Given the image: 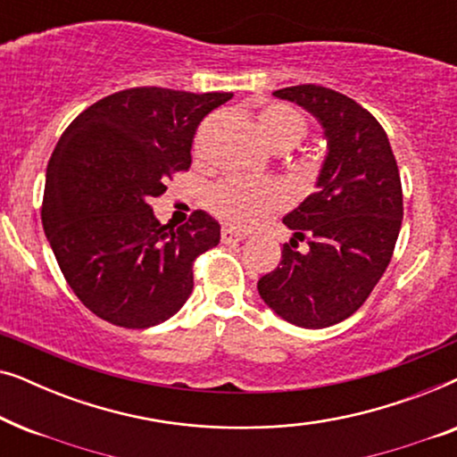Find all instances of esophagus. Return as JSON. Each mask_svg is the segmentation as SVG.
I'll return each instance as SVG.
<instances>
[{"mask_svg": "<svg viewBox=\"0 0 457 457\" xmlns=\"http://www.w3.org/2000/svg\"><path fill=\"white\" fill-rule=\"evenodd\" d=\"M220 237H222V243H237V241L245 239L247 233H243V230L235 228V227H222Z\"/></svg>", "mask_w": 457, "mask_h": 457, "instance_id": "obj_1", "label": "esophagus"}]
</instances>
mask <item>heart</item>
<instances>
[{"mask_svg":"<svg viewBox=\"0 0 457 457\" xmlns=\"http://www.w3.org/2000/svg\"><path fill=\"white\" fill-rule=\"evenodd\" d=\"M258 127L272 147H287L308 133V118L287 104H268L258 112ZM202 141H197V149ZM289 191L278 180H252L228 177L216 183L208 193V204L224 220L255 227L274 212L287 208Z\"/></svg>","mask_w":457,"mask_h":457,"instance_id":"heart-1","label":"heart"}]
</instances>
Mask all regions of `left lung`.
<instances>
[{
  "mask_svg": "<svg viewBox=\"0 0 457 457\" xmlns=\"http://www.w3.org/2000/svg\"><path fill=\"white\" fill-rule=\"evenodd\" d=\"M272 96L320 122L327 158L318 191L283 218L293 239L258 291L283 320L327 328L352 316L389 266L403 218L402 180L385 129L352 97L320 85ZM297 240L309 241L308 253L296 252Z\"/></svg>",
  "mask_w": 457,
  "mask_h": 457,
  "instance_id": "8db88e82",
  "label": "left lung"
}]
</instances>
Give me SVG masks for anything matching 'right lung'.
Returning <instances> with one entry per match:
<instances>
[{
	"instance_id": "add662e5",
	"label": "right lung",
	"mask_w": 457,
	"mask_h": 457,
	"mask_svg": "<svg viewBox=\"0 0 457 457\" xmlns=\"http://www.w3.org/2000/svg\"><path fill=\"white\" fill-rule=\"evenodd\" d=\"M233 93L135 87L99 99L60 137L46 174L41 220L60 270L93 314L149 328L183 308L193 262L220 243L204 210L172 228L149 199L189 170L199 122Z\"/></svg>"
}]
</instances>
